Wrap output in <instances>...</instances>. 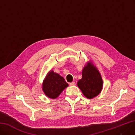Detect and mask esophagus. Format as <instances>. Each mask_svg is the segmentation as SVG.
<instances>
[{"label":"esophagus","instance_id":"34e87169","mask_svg":"<svg viewBox=\"0 0 135 135\" xmlns=\"http://www.w3.org/2000/svg\"><path fill=\"white\" fill-rule=\"evenodd\" d=\"M70 85L71 86H75V85H76V83H75L74 81H73V82H72V83H70Z\"/></svg>","mask_w":135,"mask_h":135}]
</instances>
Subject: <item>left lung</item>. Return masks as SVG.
Wrapping results in <instances>:
<instances>
[{
  "label": "left lung",
  "mask_w": 135,
  "mask_h": 135,
  "mask_svg": "<svg viewBox=\"0 0 135 135\" xmlns=\"http://www.w3.org/2000/svg\"><path fill=\"white\" fill-rule=\"evenodd\" d=\"M102 85L103 82L98 70L88 63L82 71V79L78 82L79 88L86 98L91 99L100 93Z\"/></svg>",
  "instance_id": "1"
}]
</instances>
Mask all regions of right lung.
I'll return each instance as SVG.
<instances>
[{
    "mask_svg": "<svg viewBox=\"0 0 135 135\" xmlns=\"http://www.w3.org/2000/svg\"><path fill=\"white\" fill-rule=\"evenodd\" d=\"M68 85L63 77L51 71L47 75L43 81L42 90L47 97L54 99Z\"/></svg>",
    "mask_w": 135,
    "mask_h": 135,
    "instance_id": "right-lung-1",
    "label": "right lung"
}]
</instances>
